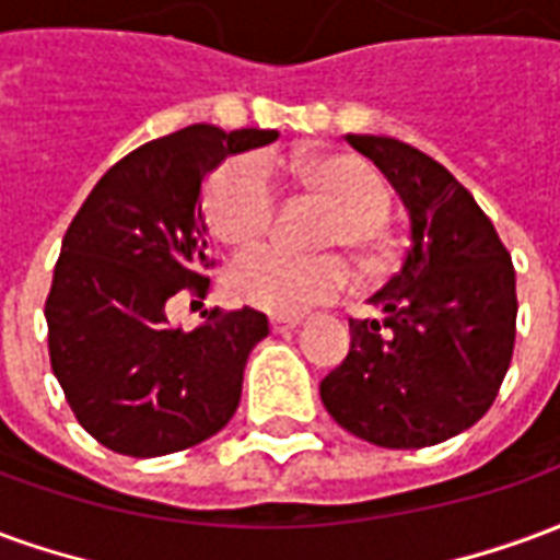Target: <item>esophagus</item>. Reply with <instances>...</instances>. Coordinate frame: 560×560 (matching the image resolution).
Instances as JSON below:
<instances>
[{
    "mask_svg": "<svg viewBox=\"0 0 560 560\" xmlns=\"http://www.w3.org/2000/svg\"><path fill=\"white\" fill-rule=\"evenodd\" d=\"M300 324H303L300 317H281V315L269 317V327H272V332H288V329H296Z\"/></svg>",
    "mask_w": 560,
    "mask_h": 560,
    "instance_id": "34e87169",
    "label": "esophagus"
}]
</instances>
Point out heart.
Listing matches in <instances>:
<instances>
[{"instance_id":"obj_1","label":"heart","mask_w":560,"mask_h":560,"mask_svg":"<svg viewBox=\"0 0 560 560\" xmlns=\"http://www.w3.org/2000/svg\"><path fill=\"white\" fill-rule=\"evenodd\" d=\"M305 185L332 203L320 243L345 245L369 267L387 255L384 215L389 191L384 176L360 155H317L303 164ZM279 207V185L264 155H236L212 173L207 185V221L233 245L260 240ZM351 281V269L332 252L296 255L281 245H257L233 257L228 288L245 305L272 315H303L312 305L329 303Z\"/></svg>"}]
</instances>
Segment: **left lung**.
<instances>
[{"mask_svg":"<svg viewBox=\"0 0 560 560\" xmlns=\"http://www.w3.org/2000/svg\"><path fill=\"white\" fill-rule=\"evenodd\" d=\"M411 212L405 264L351 317V351L320 381L341 429L369 444L420 450L492 408L516 345V269L489 215L444 164L411 143L348 135Z\"/></svg>","mask_w":560,"mask_h":560,"instance_id":"left-lung-1","label":"left lung"}]
</instances>
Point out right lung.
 <instances>
[{
	"label": "right lung",
	"mask_w": 560,
	"mask_h": 560,
	"mask_svg": "<svg viewBox=\"0 0 560 560\" xmlns=\"http://www.w3.org/2000/svg\"><path fill=\"white\" fill-rule=\"evenodd\" d=\"M276 131L188 126L116 161L71 221L44 303L50 365L71 411L114 453L167 456L221 432L269 320L215 308L191 332L167 324L179 291L207 296L203 179Z\"/></svg>",
	"instance_id": "obj_1"
}]
</instances>
